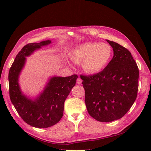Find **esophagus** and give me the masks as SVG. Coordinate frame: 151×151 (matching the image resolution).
<instances>
[{
	"instance_id": "esophagus-1",
	"label": "esophagus",
	"mask_w": 151,
	"mask_h": 151,
	"mask_svg": "<svg viewBox=\"0 0 151 151\" xmlns=\"http://www.w3.org/2000/svg\"><path fill=\"white\" fill-rule=\"evenodd\" d=\"M82 81H82V79L79 77V78H77V83L78 84H81Z\"/></svg>"
}]
</instances>
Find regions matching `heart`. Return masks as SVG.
I'll return each instance as SVG.
<instances>
[{"label":"heart","instance_id":"heart-1","mask_svg":"<svg viewBox=\"0 0 151 151\" xmlns=\"http://www.w3.org/2000/svg\"><path fill=\"white\" fill-rule=\"evenodd\" d=\"M111 55L112 49L108 44L88 42L73 50L70 58L74 63H83L86 72L97 74L108 65Z\"/></svg>","mask_w":151,"mask_h":151}]
</instances>
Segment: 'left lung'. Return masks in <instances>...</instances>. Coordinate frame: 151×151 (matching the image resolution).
<instances>
[{"label":"left lung","instance_id":"1","mask_svg":"<svg viewBox=\"0 0 151 151\" xmlns=\"http://www.w3.org/2000/svg\"><path fill=\"white\" fill-rule=\"evenodd\" d=\"M106 41L113 50L111 60L98 74L80 76L88 113L101 122L124 116L135 101L139 88V68L129 50Z\"/></svg>","mask_w":151,"mask_h":151}]
</instances>
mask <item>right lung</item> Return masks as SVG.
<instances>
[{
    "instance_id": "obj_1",
    "label": "right lung",
    "mask_w": 151,
    "mask_h": 151,
    "mask_svg": "<svg viewBox=\"0 0 151 151\" xmlns=\"http://www.w3.org/2000/svg\"><path fill=\"white\" fill-rule=\"evenodd\" d=\"M51 41L27 44L16 55L9 72V86L11 101L19 115L28 125L37 128H48L55 125L62 118L64 102L76 85L77 75L53 77L43 92L34 101L21 93L18 77L23 67L26 57L35 50L47 45Z\"/></svg>"
}]
</instances>
